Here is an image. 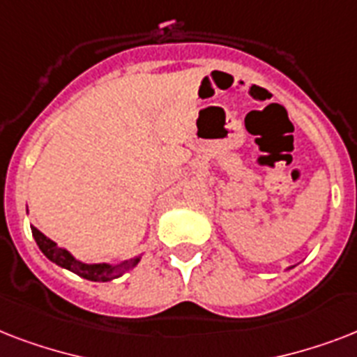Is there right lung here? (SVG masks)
I'll return each mask as SVG.
<instances>
[{
  "instance_id": "right-lung-1",
  "label": "right lung",
  "mask_w": 357,
  "mask_h": 357,
  "mask_svg": "<svg viewBox=\"0 0 357 357\" xmlns=\"http://www.w3.org/2000/svg\"><path fill=\"white\" fill-rule=\"evenodd\" d=\"M31 231H33V237H35L38 248L42 250V254L46 255L47 259L53 261V263H57L59 266H64V268L75 272L77 276L85 278V280H91V282H111V280H114V278H119L120 274H122L123 268H129V266H133L139 263V257H135V259L126 261V263H122V265L119 266L105 265V263H100V265H85V263L74 259V257L70 255V252H66L64 248L57 246L52 238H47L46 235L42 234V231H38L36 228H31Z\"/></svg>"
}]
</instances>
